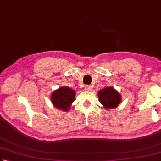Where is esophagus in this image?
Instances as JSON below:
<instances>
[{
	"label": "esophagus",
	"instance_id": "34e87169",
	"mask_svg": "<svg viewBox=\"0 0 161 161\" xmlns=\"http://www.w3.org/2000/svg\"><path fill=\"white\" fill-rule=\"evenodd\" d=\"M85 89L86 91H90L91 90V87L89 86V85H86V86H85Z\"/></svg>",
	"mask_w": 161,
	"mask_h": 161
}]
</instances>
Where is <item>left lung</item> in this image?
Instances as JSON below:
<instances>
[{"label": "left lung", "mask_w": 161, "mask_h": 161, "mask_svg": "<svg viewBox=\"0 0 161 161\" xmlns=\"http://www.w3.org/2000/svg\"><path fill=\"white\" fill-rule=\"evenodd\" d=\"M100 103L105 109H114L121 103V95L112 87L105 88L98 91Z\"/></svg>", "instance_id": "8db88e82"}]
</instances>
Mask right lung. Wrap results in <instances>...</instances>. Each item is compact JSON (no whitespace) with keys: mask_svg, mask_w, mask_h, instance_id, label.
I'll list each match as a JSON object with an SVG mask.
<instances>
[{"mask_svg":"<svg viewBox=\"0 0 161 161\" xmlns=\"http://www.w3.org/2000/svg\"><path fill=\"white\" fill-rule=\"evenodd\" d=\"M51 100L56 108L68 112L71 104L75 101V91L67 86H62L58 90L53 91Z\"/></svg>","mask_w":161,"mask_h":161,"instance_id":"1","label":"right lung"}]
</instances>
